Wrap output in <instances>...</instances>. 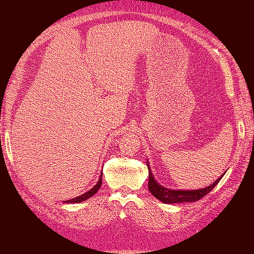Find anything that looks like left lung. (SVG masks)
Returning a JSON list of instances; mask_svg holds the SVG:
<instances>
[{
	"instance_id": "8db88e82",
	"label": "left lung",
	"mask_w": 254,
	"mask_h": 254,
	"mask_svg": "<svg viewBox=\"0 0 254 254\" xmlns=\"http://www.w3.org/2000/svg\"><path fill=\"white\" fill-rule=\"evenodd\" d=\"M148 170H149V182H148V189L152 195L156 199H158L164 203H182V202H194L198 201L201 198H203L204 195H207L212 189H214L219 181L223 178V175L219 176V179H217L214 183L208 185L206 188L198 189V190H172V189L165 188L163 185H160L157 182L154 174L149 167L148 160Z\"/></svg>"
}]
</instances>
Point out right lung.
Returning a JSON list of instances; mask_svg holds the SVG:
<instances>
[{"label":"right lung","mask_w":254,"mask_h":254,"mask_svg":"<svg viewBox=\"0 0 254 254\" xmlns=\"http://www.w3.org/2000/svg\"><path fill=\"white\" fill-rule=\"evenodd\" d=\"M102 178H103V174H102V173H100V176H99V179L97 181V184L94 185V187H92V189H90L89 191H87L86 193H83V194H81V195L75 196V198H73V199L66 200L64 203H79V202H82V201H86L87 199L91 198V196L94 195L95 193L99 190V188L102 187Z\"/></svg>","instance_id":"obj_1"}]
</instances>
